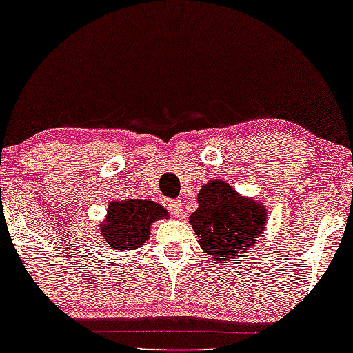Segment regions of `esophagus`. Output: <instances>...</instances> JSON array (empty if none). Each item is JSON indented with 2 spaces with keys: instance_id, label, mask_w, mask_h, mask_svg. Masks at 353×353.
<instances>
[{
  "instance_id": "1",
  "label": "esophagus",
  "mask_w": 353,
  "mask_h": 353,
  "mask_svg": "<svg viewBox=\"0 0 353 353\" xmlns=\"http://www.w3.org/2000/svg\"><path fill=\"white\" fill-rule=\"evenodd\" d=\"M170 210L172 212V215L174 216H182L183 215V210H182V201L181 199H174V201H170Z\"/></svg>"
}]
</instances>
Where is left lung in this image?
I'll list each match as a JSON object with an SVG mask.
<instances>
[{
  "mask_svg": "<svg viewBox=\"0 0 353 353\" xmlns=\"http://www.w3.org/2000/svg\"><path fill=\"white\" fill-rule=\"evenodd\" d=\"M267 207L243 196L223 179L204 183L190 225L198 243L220 265L247 257L267 226Z\"/></svg>",
  "mask_w": 353,
  "mask_h": 353,
  "instance_id": "obj_1",
  "label": "left lung"
}]
</instances>
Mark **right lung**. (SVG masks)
<instances>
[{
    "instance_id": "1",
    "label": "right lung",
    "mask_w": 353,
    "mask_h": 353,
    "mask_svg": "<svg viewBox=\"0 0 353 353\" xmlns=\"http://www.w3.org/2000/svg\"><path fill=\"white\" fill-rule=\"evenodd\" d=\"M168 218L165 207L150 199L111 201L99 232L111 250L132 251L148 242L155 221Z\"/></svg>"
}]
</instances>
